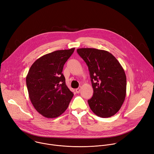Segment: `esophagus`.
Here are the masks:
<instances>
[{"label": "esophagus", "mask_w": 154, "mask_h": 154, "mask_svg": "<svg viewBox=\"0 0 154 154\" xmlns=\"http://www.w3.org/2000/svg\"><path fill=\"white\" fill-rule=\"evenodd\" d=\"M80 90H81V87H79V88H76V89H75V91H76V93H77V94H79V93H80Z\"/></svg>", "instance_id": "34e87169"}]
</instances>
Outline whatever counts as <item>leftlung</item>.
<instances>
[{
	"mask_svg": "<svg viewBox=\"0 0 154 154\" xmlns=\"http://www.w3.org/2000/svg\"><path fill=\"white\" fill-rule=\"evenodd\" d=\"M77 53L90 72L94 94L88 100L91 110L101 118L115 115L123 104L126 94V76L116 57L108 51L80 48Z\"/></svg>",
	"mask_w": 154,
	"mask_h": 154,
	"instance_id": "1",
	"label": "left lung"
}]
</instances>
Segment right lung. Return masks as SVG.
Segmentation results:
<instances>
[{
	"label": "right lung",
	"mask_w": 154,
	"mask_h": 154,
	"mask_svg": "<svg viewBox=\"0 0 154 154\" xmlns=\"http://www.w3.org/2000/svg\"><path fill=\"white\" fill-rule=\"evenodd\" d=\"M75 48L58 50L39 59L31 66L26 82L36 110L48 118H57L67 109L74 94L66 84L64 65Z\"/></svg>",
	"instance_id": "1"
}]
</instances>
